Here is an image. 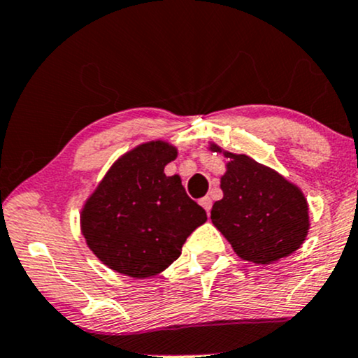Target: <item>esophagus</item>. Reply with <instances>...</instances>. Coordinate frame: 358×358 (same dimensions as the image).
Instances as JSON below:
<instances>
[{"label": "esophagus", "instance_id": "esophagus-1", "mask_svg": "<svg viewBox=\"0 0 358 358\" xmlns=\"http://www.w3.org/2000/svg\"><path fill=\"white\" fill-rule=\"evenodd\" d=\"M200 205L203 206V208L206 210V213H210V210H212V198L210 196H203L200 200Z\"/></svg>", "mask_w": 358, "mask_h": 358}]
</instances>
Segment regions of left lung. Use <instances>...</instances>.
<instances>
[{"instance_id":"8db88e82","label":"left lung","mask_w":358,"mask_h":358,"mask_svg":"<svg viewBox=\"0 0 358 358\" xmlns=\"http://www.w3.org/2000/svg\"><path fill=\"white\" fill-rule=\"evenodd\" d=\"M227 158L220 176L222 200L212 206V223L245 262L270 265L302 247L310 230L302 188L245 153L208 141Z\"/></svg>"}]
</instances>
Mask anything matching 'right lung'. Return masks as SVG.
Returning a JSON list of instances; mask_svg holds the SVG:
<instances>
[{
	"mask_svg": "<svg viewBox=\"0 0 358 358\" xmlns=\"http://www.w3.org/2000/svg\"><path fill=\"white\" fill-rule=\"evenodd\" d=\"M178 157L166 140L128 150L108 168L80 212L81 235L94 257L116 273L148 278L182 255L206 213L165 166Z\"/></svg>",
	"mask_w": 358,
	"mask_h": 358,
	"instance_id": "1",
	"label": "right lung"
}]
</instances>
